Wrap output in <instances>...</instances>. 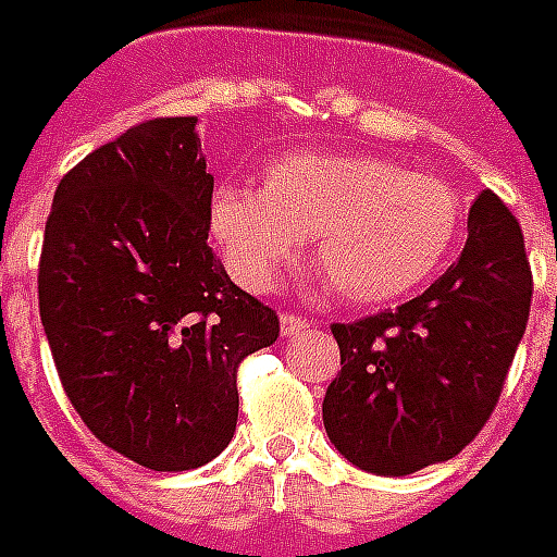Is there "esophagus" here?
I'll return each instance as SVG.
<instances>
[{
    "label": "esophagus",
    "mask_w": 557,
    "mask_h": 557,
    "mask_svg": "<svg viewBox=\"0 0 557 557\" xmlns=\"http://www.w3.org/2000/svg\"><path fill=\"white\" fill-rule=\"evenodd\" d=\"M278 325H282V337H294V334H302L311 329V323L305 317H296V313H282Z\"/></svg>",
    "instance_id": "esophagus-1"
}]
</instances>
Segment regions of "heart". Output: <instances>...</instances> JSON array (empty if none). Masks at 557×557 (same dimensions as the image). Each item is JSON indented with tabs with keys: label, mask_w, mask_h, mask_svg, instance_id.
I'll return each mask as SVG.
<instances>
[{
	"label": "heart",
	"mask_w": 557,
	"mask_h": 557,
	"mask_svg": "<svg viewBox=\"0 0 557 557\" xmlns=\"http://www.w3.org/2000/svg\"><path fill=\"white\" fill-rule=\"evenodd\" d=\"M211 228L249 290H273L313 237L317 267L355 305L396 302L449 261L463 234V205L434 175L375 154L290 152L263 187L220 184Z\"/></svg>",
	"instance_id": "heart-1"
}]
</instances>
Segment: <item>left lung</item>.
I'll return each mask as SVG.
<instances>
[{
    "label": "left lung",
    "instance_id": "left-lung-1",
    "mask_svg": "<svg viewBox=\"0 0 557 557\" xmlns=\"http://www.w3.org/2000/svg\"><path fill=\"white\" fill-rule=\"evenodd\" d=\"M532 305L522 228L484 190L461 258L396 311L334 323L341 373L323 399L334 449L358 470L411 475L449 461L482 432Z\"/></svg>",
    "mask_w": 557,
    "mask_h": 557
}]
</instances>
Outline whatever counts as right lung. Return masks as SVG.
Here are the masks:
<instances>
[{"mask_svg":"<svg viewBox=\"0 0 557 557\" xmlns=\"http://www.w3.org/2000/svg\"><path fill=\"white\" fill-rule=\"evenodd\" d=\"M196 116L128 128L61 178L37 275L70 403L114 453L196 470L237 425V363L278 317L208 246L214 175Z\"/></svg>","mask_w":557,"mask_h":557,"instance_id":"add662e5","label":"right lung"}]
</instances>
